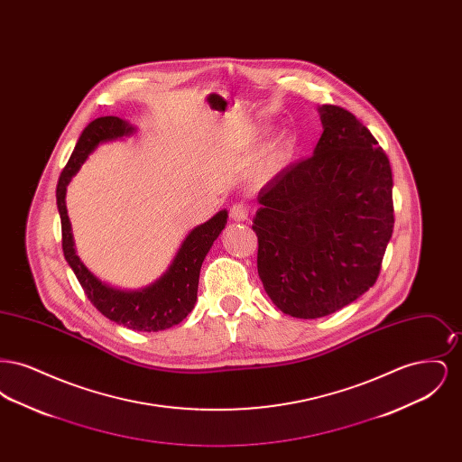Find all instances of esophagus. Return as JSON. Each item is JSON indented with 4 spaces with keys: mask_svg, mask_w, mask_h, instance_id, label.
Segmentation results:
<instances>
[{
    "mask_svg": "<svg viewBox=\"0 0 462 462\" xmlns=\"http://www.w3.org/2000/svg\"><path fill=\"white\" fill-rule=\"evenodd\" d=\"M230 218L234 221H245L249 218V208L247 206H244V204H236V206H232V209H230Z\"/></svg>",
    "mask_w": 462,
    "mask_h": 462,
    "instance_id": "obj_1",
    "label": "esophagus"
}]
</instances>
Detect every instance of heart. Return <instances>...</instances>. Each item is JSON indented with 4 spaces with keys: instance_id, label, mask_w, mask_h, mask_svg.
Wrapping results in <instances>:
<instances>
[{
    "instance_id": "heart-1",
    "label": "heart",
    "mask_w": 462,
    "mask_h": 462,
    "mask_svg": "<svg viewBox=\"0 0 462 462\" xmlns=\"http://www.w3.org/2000/svg\"><path fill=\"white\" fill-rule=\"evenodd\" d=\"M264 133H266V128H263V126L251 128L247 134L244 136V145H251V143L258 142ZM292 152H294V142L289 134L273 136L264 145L262 152L258 154L256 161L251 166L253 180L270 181V180L277 178L289 166V162L292 159Z\"/></svg>"
}]
</instances>
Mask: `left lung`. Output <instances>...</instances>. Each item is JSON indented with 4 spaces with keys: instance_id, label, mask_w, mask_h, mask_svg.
<instances>
[{
    "instance_id": "1",
    "label": "left lung",
    "mask_w": 462,
    "mask_h": 462,
    "mask_svg": "<svg viewBox=\"0 0 462 462\" xmlns=\"http://www.w3.org/2000/svg\"><path fill=\"white\" fill-rule=\"evenodd\" d=\"M322 136L270 180L253 218L258 275L273 305L320 319L374 286L393 234L390 161L352 112L319 107Z\"/></svg>"
}]
</instances>
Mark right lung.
<instances>
[{"instance_id":"1","label":"right lung","mask_w":462,"mask_h":462,"mask_svg":"<svg viewBox=\"0 0 462 462\" xmlns=\"http://www.w3.org/2000/svg\"><path fill=\"white\" fill-rule=\"evenodd\" d=\"M136 128L125 119L106 116L91 121L83 130L70 159L59 178L57 208L62 221V249L67 263L76 273L89 301L104 317L128 329L157 332L180 324L198 301L199 273L213 242L218 239L226 225V209L218 211L198 226H194L181 241L175 258L166 272L154 282L140 289H119L102 282L93 275L76 254L70 220L67 217V185L79 171L89 154L102 143L132 136Z\"/></svg>"}]
</instances>
